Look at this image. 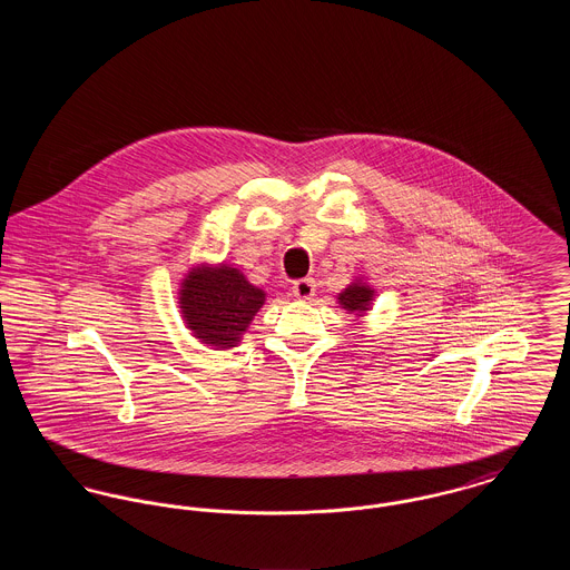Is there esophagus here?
<instances>
[{
    "label": "esophagus",
    "mask_w": 570,
    "mask_h": 570,
    "mask_svg": "<svg viewBox=\"0 0 570 570\" xmlns=\"http://www.w3.org/2000/svg\"><path fill=\"white\" fill-rule=\"evenodd\" d=\"M314 291H316V284L312 277H305V279H297L293 284V295L297 298H312L314 297Z\"/></svg>",
    "instance_id": "34e87169"
}]
</instances>
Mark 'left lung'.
<instances>
[{
  "instance_id": "left-lung-1",
  "label": "left lung",
  "mask_w": 570,
  "mask_h": 570,
  "mask_svg": "<svg viewBox=\"0 0 570 570\" xmlns=\"http://www.w3.org/2000/svg\"><path fill=\"white\" fill-rule=\"evenodd\" d=\"M340 305L354 316H363L374 301V288L367 286L363 279H354L353 284H348L340 295H337Z\"/></svg>"
}]
</instances>
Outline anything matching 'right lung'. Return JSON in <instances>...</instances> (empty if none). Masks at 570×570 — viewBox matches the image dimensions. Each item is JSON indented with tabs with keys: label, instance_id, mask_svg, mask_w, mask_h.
<instances>
[{
	"label": "right lung",
	"instance_id": "obj_1",
	"mask_svg": "<svg viewBox=\"0 0 570 570\" xmlns=\"http://www.w3.org/2000/svg\"><path fill=\"white\" fill-rule=\"evenodd\" d=\"M265 291L252 286L230 265H198L181 279L179 307L191 335L214 348H233L242 342Z\"/></svg>",
	"mask_w": 570,
	"mask_h": 570
}]
</instances>
